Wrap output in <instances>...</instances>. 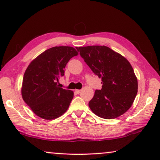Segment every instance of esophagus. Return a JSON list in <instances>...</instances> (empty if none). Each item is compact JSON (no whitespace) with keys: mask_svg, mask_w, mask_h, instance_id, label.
Returning a JSON list of instances; mask_svg holds the SVG:
<instances>
[{"mask_svg":"<svg viewBox=\"0 0 160 160\" xmlns=\"http://www.w3.org/2000/svg\"><path fill=\"white\" fill-rule=\"evenodd\" d=\"M80 92H81L80 90H75V92L76 94H80Z\"/></svg>","mask_w":160,"mask_h":160,"instance_id":"34e87169","label":"esophagus"}]
</instances>
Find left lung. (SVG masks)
<instances>
[{
  "instance_id": "8db88e82",
  "label": "left lung",
  "mask_w": 160,
  "mask_h": 160,
  "mask_svg": "<svg viewBox=\"0 0 160 160\" xmlns=\"http://www.w3.org/2000/svg\"><path fill=\"white\" fill-rule=\"evenodd\" d=\"M90 69L102 79L89 107L96 115L115 119L131 108L138 93V78L130 62L105 45L76 48Z\"/></svg>"
}]
</instances>
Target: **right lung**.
<instances>
[{
	"instance_id": "1",
	"label": "right lung",
	"mask_w": 160,
	"mask_h": 160,
	"mask_svg": "<svg viewBox=\"0 0 160 160\" xmlns=\"http://www.w3.org/2000/svg\"><path fill=\"white\" fill-rule=\"evenodd\" d=\"M78 52L70 46L49 48L32 60L23 75L21 95L37 116L51 120L62 115L69 108L74 92L57 85L64 75L68 61Z\"/></svg>"
}]
</instances>
